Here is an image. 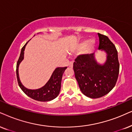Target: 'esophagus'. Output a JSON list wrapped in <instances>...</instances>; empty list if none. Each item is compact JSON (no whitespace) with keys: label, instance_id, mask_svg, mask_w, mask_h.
I'll list each match as a JSON object with an SVG mask.
<instances>
[{"label":"esophagus","instance_id":"34e87169","mask_svg":"<svg viewBox=\"0 0 132 132\" xmlns=\"http://www.w3.org/2000/svg\"><path fill=\"white\" fill-rule=\"evenodd\" d=\"M69 67H71V68L72 67V66H73V62L71 61V62L69 63Z\"/></svg>","mask_w":132,"mask_h":132}]
</instances>
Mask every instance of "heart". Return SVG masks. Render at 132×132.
<instances>
[{
    "label": "heart",
    "mask_w": 132,
    "mask_h": 132,
    "mask_svg": "<svg viewBox=\"0 0 132 132\" xmlns=\"http://www.w3.org/2000/svg\"><path fill=\"white\" fill-rule=\"evenodd\" d=\"M94 41L93 39H90L89 41H85L80 44V49H86L87 51H90L93 49L94 46Z\"/></svg>",
    "instance_id": "b5f03b06"
}]
</instances>
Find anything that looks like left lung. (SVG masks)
<instances>
[{
  "label": "left lung",
  "instance_id": "1",
  "mask_svg": "<svg viewBox=\"0 0 132 132\" xmlns=\"http://www.w3.org/2000/svg\"><path fill=\"white\" fill-rule=\"evenodd\" d=\"M99 49L107 54L104 64L97 63L94 54L78 55L73 64L75 77L81 93L92 99L107 94L114 87L119 72L118 51L107 36L97 33Z\"/></svg>",
  "mask_w": 132,
  "mask_h": 132
}]
</instances>
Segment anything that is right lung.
Returning a JSON list of instances; mask_svg holds the SVG:
<instances>
[{"mask_svg": "<svg viewBox=\"0 0 132 132\" xmlns=\"http://www.w3.org/2000/svg\"><path fill=\"white\" fill-rule=\"evenodd\" d=\"M27 44V43L22 48L21 54H20L19 58L18 60L17 64H16V76H17L18 85L21 89L23 91V92L30 97H31V99L41 102L52 101L56 98L59 94L61 88V82L63 74L67 67L56 68L49 80L42 88L38 89H27L22 85L19 80V74H18V68H19L20 63L24 59V51Z\"/></svg>", "mask_w": 132, "mask_h": 132, "instance_id": "1", "label": "right lung"}]
</instances>
